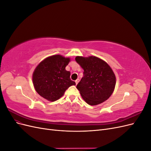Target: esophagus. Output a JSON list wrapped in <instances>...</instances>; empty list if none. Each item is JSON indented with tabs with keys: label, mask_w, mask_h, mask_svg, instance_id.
I'll return each mask as SVG.
<instances>
[{
	"label": "esophagus",
	"mask_w": 151,
	"mask_h": 151,
	"mask_svg": "<svg viewBox=\"0 0 151 151\" xmlns=\"http://www.w3.org/2000/svg\"><path fill=\"white\" fill-rule=\"evenodd\" d=\"M75 82H76V84H78V83H79V79H76Z\"/></svg>",
	"instance_id": "obj_1"
}]
</instances>
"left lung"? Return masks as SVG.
<instances>
[{
  "mask_svg": "<svg viewBox=\"0 0 151 151\" xmlns=\"http://www.w3.org/2000/svg\"><path fill=\"white\" fill-rule=\"evenodd\" d=\"M76 61L84 70V76L76 86L82 98L92 106L107 100L116 84V77L111 68L102 59L94 56H77Z\"/></svg>",
  "mask_w": 151,
  "mask_h": 151,
  "instance_id": "8db88e82",
  "label": "left lung"
}]
</instances>
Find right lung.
<instances>
[{"label": "right lung", "mask_w": 151, "mask_h": 151, "mask_svg": "<svg viewBox=\"0 0 151 151\" xmlns=\"http://www.w3.org/2000/svg\"><path fill=\"white\" fill-rule=\"evenodd\" d=\"M69 58L55 55L46 58L36 67L33 74L35 89L41 96L50 101L60 99L66 89L76 83L70 79V72L65 70Z\"/></svg>", "instance_id": "add662e5"}]
</instances>
